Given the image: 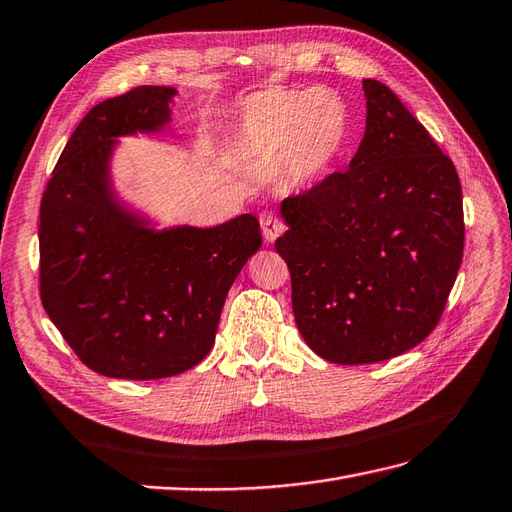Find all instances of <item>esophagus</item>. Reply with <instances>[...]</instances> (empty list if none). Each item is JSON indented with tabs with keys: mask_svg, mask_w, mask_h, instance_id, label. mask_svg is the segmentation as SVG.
<instances>
[{
	"mask_svg": "<svg viewBox=\"0 0 512 512\" xmlns=\"http://www.w3.org/2000/svg\"><path fill=\"white\" fill-rule=\"evenodd\" d=\"M259 224H261V231H264L266 242H275L277 237L285 231V224H283V220L277 216L275 211H264V213H261Z\"/></svg>",
	"mask_w": 512,
	"mask_h": 512,
	"instance_id": "obj_1",
	"label": "esophagus"
}]
</instances>
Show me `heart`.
Wrapping results in <instances>:
<instances>
[{
    "instance_id": "b5f03b06",
    "label": "heart",
    "mask_w": 512,
    "mask_h": 512,
    "mask_svg": "<svg viewBox=\"0 0 512 512\" xmlns=\"http://www.w3.org/2000/svg\"><path fill=\"white\" fill-rule=\"evenodd\" d=\"M351 133L347 104L329 89H268L246 102L235 148L246 159H281L294 183L323 176Z\"/></svg>"
}]
</instances>
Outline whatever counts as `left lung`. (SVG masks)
I'll return each instance as SVG.
<instances>
[{
    "label": "left lung",
    "mask_w": 512,
    "mask_h": 512,
    "mask_svg": "<svg viewBox=\"0 0 512 512\" xmlns=\"http://www.w3.org/2000/svg\"><path fill=\"white\" fill-rule=\"evenodd\" d=\"M366 133L347 170L281 202L275 242L296 327L334 364L417 347L441 320L465 248L454 163L379 80H364Z\"/></svg>",
    "instance_id": "obj_1"
}]
</instances>
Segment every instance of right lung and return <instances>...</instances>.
<instances>
[{"instance_id": "right-lung-1", "label": "right lung", "mask_w": 512, "mask_h": 512, "mask_svg": "<svg viewBox=\"0 0 512 512\" xmlns=\"http://www.w3.org/2000/svg\"><path fill=\"white\" fill-rule=\"evenodd\" d=\"M174 93L146 85L95 104L41 198L43 310L80 362L106 377L161 379L205 360L229 288L261 246L251 213L157 233L115 202L113 139L161 128Z\"/></svg>"}]
</instances>
